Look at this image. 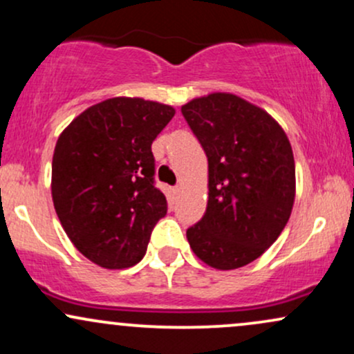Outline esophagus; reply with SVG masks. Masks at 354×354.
I'll use <instances>...</instances> for the list:
<instances>
[{"mask_svg": "<svg viewBox=\"0 0 354 354\" xmlns=\"http://www.w3.org/2000/svg\"><path fill=\"white\" fill-rule=\"evenodd\" d=\"M180 191H181V186H174V188H173V193L174 194H178V193H180Z\"/></svg>", "mask_w": 354, "mask_h": 354, "instance_id": "obj_1", "label": "esophagus"}]
</instances>
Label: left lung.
Listing matches in <instances>:
<instances>
[{"instance_id":"obj_1","label":"left lung","mask_w":354,"mask_h":354,"mask_svg":"<svg viewBox=\"0 0 354 354\" xmlns=\"http://www.w3.org/2000/svg\"><path fill=\"white\" fill-rule=\"evenodd\" d=\"M208 156L205 216L186 231L193 253L214 270H236L278 239L296 196L295 158L270 113L233 93L181 106Z\"/></svg>"}]
</instances>
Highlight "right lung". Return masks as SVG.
<instances>
[{
  "label": "right lung",
  "instance_id": "1",
  "mask_svg": "<svg viewBox=\"0 0 354 354\" xmlns=\"http://www.w3.org/2000/svg\"><path fill=\"white\" fill-rule=\"evenodd\" d=\"M174 108L116 96L84 109L61 131L51 196L64 233L89 261L123 270L141 261L166 198L154 188L151 143Z\"/></svg>",
  "mask_w": 354,
  "mask_h": 354
}]
</instances>
